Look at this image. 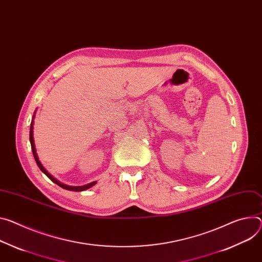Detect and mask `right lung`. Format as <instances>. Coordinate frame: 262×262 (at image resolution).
I'll return each instance as SVG.
<instances>
[{"label":"right lung","instance_id":"add662e5","mask_svg":"<svg viewBox=\"0 0 262 262\" xmlns=\"http://www.w3.org/2000/svg\"><path fill=\"white\" fill-rule=\"evenodd\" d=\"M30 143H31V148H32V154H33V156H34V159H35V162H36V164H37V166L39 167V169L47 176L48 177L52 182H54L55 184H57L58 186H60L61 188H63V189H67V190H71V191H83V190H86V189H89V188H91L92 186H94L95 184H96L97 182H93V183H90V184H88V185H84V186H79V187H72V186H67V185H63V184H61L60 182H58L57 180H55L50 173H48V171H47L43 167H42V165L40 164V162L38 161V157H37V155H36V151H35V145H34V140H33V121L31 122V125H30Z\"/></svg>","mask_w":262,"mask_h":262}]
</instances>
